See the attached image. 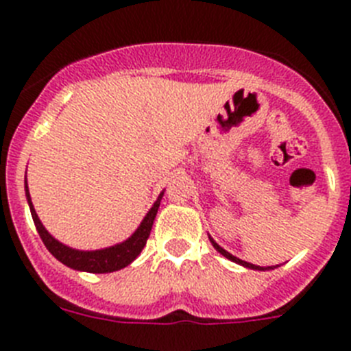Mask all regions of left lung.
I'll list each match as a JSON object with an SVG mask.
<instances>
[{
  "instance_id": "1",
  "label": "left lung",
  "mask_w": 351,
  "mask_h": 351,
  "mask_svg": "<svg viewBox=\"0 0 351 351\" xmlns=\"http://www.w3.org/2000/svg\"><path fill=\"white\" fill-rule=\"evenodd\" d=\"M209 241H210V244H213L214 246V250L218 251V253H221L223 256H225V258H228V260H232V262H235V263H239V265H243V267H247V269H253V271H271V269H274L271 265V267H260V265H253V263H250V262H244V260H241V258H237V256H234V255H230V253H228V251L226 250H223L221 246H219L218 243H216V241H214L213 237H210L209 235Z\"/></svg>"
}]
</instances>
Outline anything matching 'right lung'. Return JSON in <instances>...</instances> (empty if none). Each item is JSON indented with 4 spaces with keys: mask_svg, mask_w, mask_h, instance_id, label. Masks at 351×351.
Listing matches in <instances>:
<instances>
[{
    "mask_svg": "<svg viewBox=\"0 0 351 351\" xmlns=\"http://www.w3.org/2000/svg\"><path fill=\"white\" fill-rule=\"evenodd\" d=\"M26 198L27 204H29L31 216H33V221H35L36 230H38L40 237H42L43 244L52 253V256L60 260L61 263H64L66 267L75 269V271H84V272H95V274H105V272H114L119 271V269H125L126 265L133 262L141 255V251L144 250L145 243H147V237L151 234V228H153L154 218H156L158 207H160L161 197H163V191L158 195L156 202L153 204V207L147 210V214L144 216L142 223L138 225V228L130 235L126 241L119 244H114L110 247H104V250H95V251H82V250H73V247L66 246V244L60 243L58 239L52 237L45 226L40 221L38 214H36L33 202H31L29 190H27L26 182Z\"/></svg>",
    "mask_w": 351,
    "mask_h": 351,
    "instance_id": "obj_1",
    "label": "right lung"
}]
</instances>
